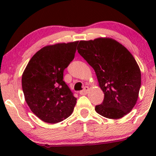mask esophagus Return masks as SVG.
Instances as JSON below:
<instances>
[{"label": "esophagus", "instance_id": "esophagus-1", "mask_svg": "<svg viewBox=\"0 0 156 156\" xmlns=\"http://www.w3.org/2000/svg\"><path fill=\"white\" fill-rule=\"evenodd\" d=\"M89 89V87H87V86L84 87V88L83 89V90H82V91H80V94L81 95H85V94H87V92H88Z\"/></svg>", "mask_w": 156, "mask_h": 156}]
</instances>
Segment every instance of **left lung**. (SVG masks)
<instances>
[{
    "label": "left lung",
    "mask_w": 156,
    "mask_h": 156,
    "mask_svg": "<svg viewBox=\"0 0 156 156\" xmlns=\"http://www.w3.org/2000/svg\"><path fill=\"white\" fill-rule=\"evenodd\" d=\"M78 52L94 69L104 101L95 111L108 119H121L136 105L141 74L136 59L124 46L108 37L82 40Z\"/></svg>",
    "instance_id": "left-lung-1"
}]
</instances>
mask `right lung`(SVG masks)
<instances>
[{"label":"right lung","instance_id":"add662e5","mask_svg":"<svg viewBox=\"0 0 156 156\" xmlns=\"http://www.w3.org/2000/svg\"><path fill=\"white\" fill-rule=\"evenodd\" d=\"M78 42L44 47L33 55L23 72L25 101L44 122H60L73 112L76 99L63 81V72L73 60Z\"/></svg>","mask_w":156,"mask_h":156}]
</instances>
